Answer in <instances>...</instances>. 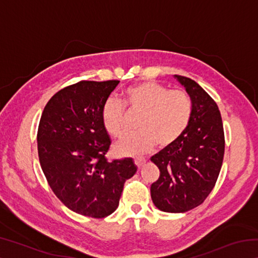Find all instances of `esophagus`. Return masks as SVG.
I'll return each instance as SVG.
<instances>
[{
	"label": "esophagus",
	"mask_w": 258,
	"mask_h": 258,
	"mask_svg": "<svg viewBox=\"0 0 258 258\" xmlns=\"http://www.w3.org/2000/svg\"><path fill=\"white\" fill-rule=\"evenodd\" d=\"M146 161H147V160H146L145 158H135V159H134V163H135V165L138 166L139 168H141L142 166L146 164Z\"/></svg>",
	"instance_id": "obj_1"
}]
</instances>
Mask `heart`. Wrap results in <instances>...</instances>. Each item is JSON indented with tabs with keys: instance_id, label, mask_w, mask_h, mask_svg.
I'll use <instances>...</instances> for the list:
<instances>
[{
	"instance_id": "1",
	"label": "heart",
	"mask_w": 258,
	"mask_h": 258,
	"mask_svg": "<svg viewBox=\"0 0 258 258\" xmlns=\"http://www.w3.org/2000/svg\"><path fill=\"white\" fill-rule=\"evenodd\" d=\"M127 107L131 112L141 113L138 132L126 134L115 143L120 155H139L173 145L190 124L194 103L183 90H169L160 83L148 81L130 86L125 91V104L110 97L104 101L101 118L109 134L118 137L125 131Z\"/></svg>"
}]
</instances>
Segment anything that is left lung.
Wrapping results in <instances>:
<instances>
[{
    "instance_id": "obj_1",
    "label": "left lung",
    "mask_w": 258,
    "mask_h": 258,
    "mask_svg": "<svg viewBox=\"0 0 258 258\" xmlns=\"http://www.w3.org/2000/svg\"><path fill=\"white\" fill-rule=\"evenodd\" d=\"M194 103L190 124L173 145L151 157L159 168L151 184L155 206L166 213H184L204 203L220 174L224 156V131L216 102L198 83L174 75Z\"/></svg>"
}]
</instances>
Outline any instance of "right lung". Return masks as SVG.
I'll return each instance as SVG.
<instances>
[{
	"instance_id": "right-lung-1",
	"label": "right lung",
	"mask_w": 258,
	"mask_h": 258,
	"mask_svg": "<svg viewBox=\"0 0 258 258\" xmlns=\"http://www.w3.org/2000/svg\"><path fill=\"white\" fill-rule=\"evenodd\" d=\"M119 81H82L46 103L37 131L42 171L64 206L102 218L119 205L124 183L137 172L132 158L108 161L111 145L101 110Z\"/></svg>"
}]
</instances>
